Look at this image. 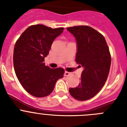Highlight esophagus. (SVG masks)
I'll list each match as a JSON object with an SVG mask.
<instances>
[{"label": "esophagus", "instance_id": "obj_1", "mask_svg": "<svg viewBox=\"0 0 127 127\" xmlns=\"http://www.w3.org/2000/svg\"><path fill=\"white\" fill-rule=\"evenodd\" d=\"M70 74V72H67V71H65L64 76H68L69 74Z\"/></svg>", "mask_w": 127, "mask_h": 127}]
</instances>
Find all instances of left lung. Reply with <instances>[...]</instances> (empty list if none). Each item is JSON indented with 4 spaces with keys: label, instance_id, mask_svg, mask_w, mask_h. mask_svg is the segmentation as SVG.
Instances as JSON below:
<instances>
[{
    "label": "left lung",
    "instance_id": "obj_1",
    "mask_svg": "<svg viewBox=\"0 0 127 127\" xmlns=\"http://www.w3.org/2000/svg\"><path fill=\"white\" fill-rule=\"evenodd\" d=\"M67 30L76 39V62L84 69L80 83L69 88V92L78 100H86L97 95L107 80L111 62L109 50L104 37L90 27L76 26Z\"/></svg>",
    "mask_w": 127,
    "mask_h": 127
}]
</instances>
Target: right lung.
<instances>
[{"label": "right lung", "mask_w": 127, "mask_h": 127, "mask_svg": "<svg viewBox=\"0 0 127 127\" xmlns=\"http://www.w3.org/2000/svg\"><path fill=\"white\" fill-rule=\"evenodd\" d=\"M64 28L51 29L44 25L30 26L16 42L13 64L17 78L24 89L36 97H46L56 82L64 77V69H51L45 65L51 44Z\"/></svg>", "instance_id": "right-lung-1"}]
</instances>
